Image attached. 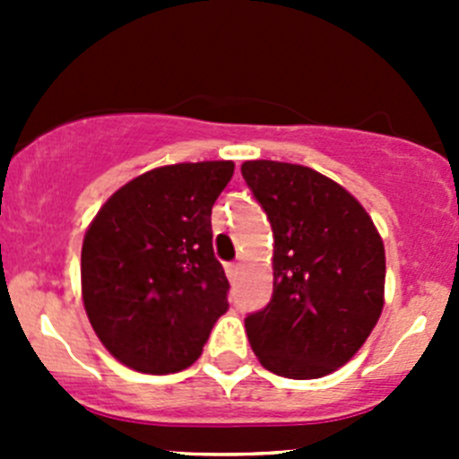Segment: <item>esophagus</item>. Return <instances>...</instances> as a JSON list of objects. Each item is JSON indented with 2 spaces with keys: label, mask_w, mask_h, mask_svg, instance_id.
I'll return each mask as SVG.
<instances>
[{
  "label": "esophagus",
  "mask_w": 459,
  "mask_h": 459,
  "mask_svg": "<svg viewBox=\"0 0 459 459\" xmlns=\"http://www.w3.org/2000/svg\"><path fill=\"white\" fill-rule=\"evenodd\" d=\"M239 271H242L239 264H229V266H226V275H229V280H238Z\"/></svg>",
  "instance_id": "1"
}]
</instances>
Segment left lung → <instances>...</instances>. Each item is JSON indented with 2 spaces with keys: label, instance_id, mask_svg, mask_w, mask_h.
<instances>
[{
  "label": "left lung",
  "instance_id": "8db88e82",
  "mask_svg": "<svg viewBox=\"0 0 459 459\" xmlns=\"http://www.w3.org/2000/svg\"><path fill=\"white\" fill-rule=\"evenodd\" d=\"M242 175L273 229V298L244 319L253 353L281 377H324L382 316V238L362 204L308 166L253 160Z\"/></svg>",
  "mask_w": 459,
  "mask_h": 459
}]
</instances>
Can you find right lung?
I'll list each match as a JSON object with an SVG mask.
<instances>
[{
    "label": "right lung",
    "instance_id": "obj_1",
    "mask_svg": "<svg viewBox=\"0 0 459 459\" xmlns=\"http://www.w3.org/2000/svg\"><path fill=\"white\" fill-rule=\"evenodd\" d=\"M233 170L224 160L160 166L124 184L92 217L82 299L95 335L128 368H188L229 311L211 211Z\"/></svg>",
    "mask_w": 459,
    "mask_h": 459
}]
</instances>
